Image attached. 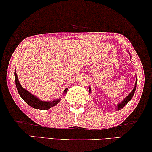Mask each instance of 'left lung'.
Instances as JSON below:
<instances>
[{
    "label": "left lung",
    "instance_id": "8db88e82",
    "mask_svg": "<svg viewBox=\"0 0 152 152\" xmlns=\"http://www.w3.org/2000/svg\"><path fill=\"white\" fill-rule=\"evenodd\" d=\"M136 83H137V82H136ZM136 83H135V88H133V90H132L131 91V93H130L129 95H128L127 97H126V98H125L124 100H123L121 102V103H119L118 105H117V109H118V110H121V109H123L124 108V107L126 106V104H127L128 103V102H129L130 99H132V96H133V95H134V93H135V89H136ZM89 91H90V88H89Z\"/></svg>",
    "mask_w": 152,
    "mask_h": 152
}]
</instances>
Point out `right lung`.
<instances>
[{
  "mask_svg": "<svg viewBox=\"0 0 152 152\" xmlns=\"http://www.w3.org/2000/svg\"><path fill=\"white\" fill-rule=\"evenodd\" d=\"M15 83H16L17 89L19 94H20V97L24 99L25 102L27 103L29 106L33 107V108L41 109V110H48V109H50L51 107L55 106V105L60 101V99L51 102H43L40 100L39 99H38L37 97L32 95V94H31L29 92H28L27 90H25L24 88H23L22 87L20 82H19L16 72H15ZM67 90H68V88H66V89L64 90V93H66Z\"/></svg>",
  "mask_w": 152,
  "mask_h": 152,
  "instance_id": "obj_1",
  "label": "right lung"
}]
</instances>
